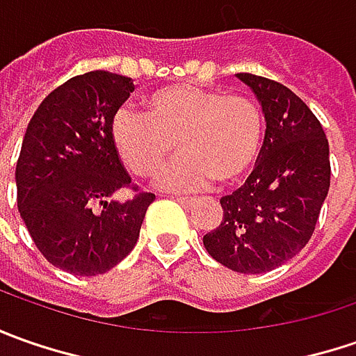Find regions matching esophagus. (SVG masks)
<instances>
[{
    "instance_id": "1",
    "label": "esophagus",
    "mask_w": 356,
    "mask_h": 356,
    "mask_svg": "<svg viewBox=\"0 0 356 356\" xmlns=\"http://www.w3.org/2000/svg\"><path fill=\"white\" fill-rule=\"evenodd\" d=\"M176 202H180L182 206H194L196 198H188V196H176Z\"/></svg>"
}]
</instances>
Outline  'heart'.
Instances as JSON below:
<instances>
[{"label": "heart", "instance_id": "b5f03b06", "mask_svg": "<svg viewBox=\"0 0 356 356\" xmlns=\"http://www.w3.org/2000/svg\"><path fill=\"white\" fill-rule=\"evenodd\" d=\"M111 136L124 166L140 178L154 174L176 144L180 154L158 174L156 184L186 192L212 180L234 184L243 178L261 150L264 115L245 95L174 85L154 90L144 115L120 108Z\"/></svg>", "mask_w": 356, "mask_h": 356}]
</instances>
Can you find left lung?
<instances>
[{"label": "left lung", "mask_w": 356, "mask_h": 356, "mask_svg": "<svg viewBox=\"0 0 356 356\" xmlns=\"http://www.w3.org/2000/svg\"><path fill=\"white\" fill-rule=\"evenodd\" d=\"M266 117V138L245 184L220 200L224 218L204 236L216 261L238 273H266L301 252L315 232L331 184L321 122L277 81L238 73Z\"/></svg>", "instance_id": "1"}]
</instances>
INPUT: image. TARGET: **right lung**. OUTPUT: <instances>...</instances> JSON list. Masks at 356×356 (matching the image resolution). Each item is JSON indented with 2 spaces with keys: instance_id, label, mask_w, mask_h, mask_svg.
<instances>
[{
  "instance_id": "right-lung-1",
  "label": "right lung",
  "mask_w": 356,
  "mask_h": 356,
  "mask_svg": "<svg viewBox=\"0 0 356 356\" xmlns=\"http://www.w3.org/2000/svg\"><path fill=\"white\" fill-rule=\"evenodd\" d=\"M132 90L130 76L76 75L49 92L25 130L15 168L21 220L49 264L73 275L90 277L120 264L154 202L138 188L124 202H106L130 186L111 127Z\"/></svg>"
}]
</instances>
